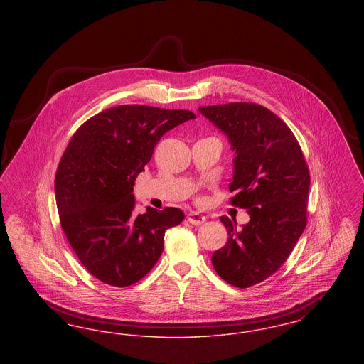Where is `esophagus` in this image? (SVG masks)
<instances>
[{
    "mask_svg": "<svg viewBox=\"0 0 364 364\" xmlns=\"http://www.w3.org/2000/svg\"><path fill=\"white\" fill-rule=\"evenodd\" d=\"M187 220H188V223L192 224V225H202L205 221H206V217L205 215H202V214H199V213H196V211H191L190 214H188V217H187Z\"/></svg>",
    "mask_w": 364,
    "mask_h": 364,
    "instance_id": "34e87169",
    "label": "esophagus"
}]
</instances>
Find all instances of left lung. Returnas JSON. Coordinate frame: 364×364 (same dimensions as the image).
<instances>
[{"label":"left lung","instance_id":"left-lung-1","mask_svg":"<svg viewBox=\"0 0 364 364\" xmlns=\"http://www.w3.org/2000/svg\"><path fill=\"white\" fill-rule=\"evenodd\" d=\"M199 110L236 151L230 205L250 214L242 230L221 217L229 237L211 262L228 284L250 288L277 272L307 225L309 165L294 132L267 107L232 102Z\"/></svg>","mask_w":364,"mask_h":364}]
</instances>
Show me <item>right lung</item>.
<instances>
[{
	"label": "right lung",
	"instance_id": "1",
	"mask_svg": "<svg viewBox=\"0 0 364 364\" xmlns=\"http://www.w3.org/2000/svg\"><path fill=\"white\" fill-rule=\"evenodd\" d=\"M195 119L190 110L120 105L92 116L70 136L60 159L55 202L60 224L87 272L107 285L129 287L164 251L180 208L135 214L134 184L165 132Z\"/></svg>",
	"mask_w": 364,
	"mask_h": 364
}]
</instances>
